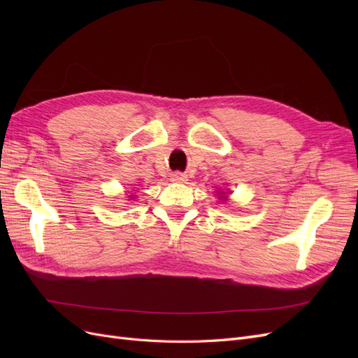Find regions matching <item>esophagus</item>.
<instances>
[{"mask_svg": "<svg viewBox=\"0 0 358 358\" xmlns=\"http://www.w3.org/2000/svg\"><path fill=\"white\" fill-rule=\"evenodd\" d=\"M173 182H187V176L182 175V173H175V175L171 176Z\"/></svg>", "mask_w": 358, "mask_h": 358, "instance_id": "esophagus-1", "label": "esophagus"}]
</instances>
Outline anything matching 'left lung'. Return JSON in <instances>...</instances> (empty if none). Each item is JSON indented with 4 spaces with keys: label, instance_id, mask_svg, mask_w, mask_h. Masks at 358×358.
I'll return each mask as SVG.
<instances>
[{
    "label": "left lung",
    "instance_id": "8db88e82",
    "mask_svg": "<svg viewBox=\"0 0 358 358\" xmlns=\"http://www.w3.org/2000/svg\"><path fill=\"white\" fill-rule=\"evenodd\" d=\"M221 194H224V192H221Z\"/></svg>",
    "mask_w": 358,
    "mask_h": 358
}]
</instances>
